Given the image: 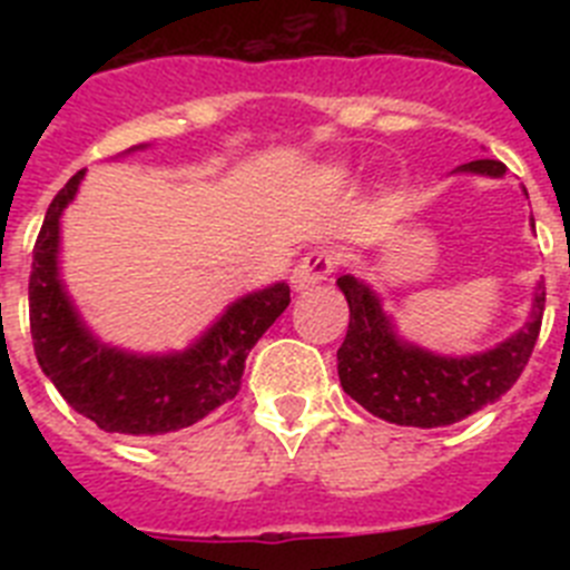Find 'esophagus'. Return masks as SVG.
Listing matches in <instances>:
<instances>
[{
    "label": "esophagus",
    "instance_id": "1",
    "mask_svg": "<svg viewBox=\"0 0 570 570\" xmlns=\"http://www.w3.org/2000/svg\"><path fill=\"white\" fill-rule=\"evenodd\" d=\"M336 268V254L331 248H314L302 256L299 265L294 268V288L305 291L320 285L322 279H328Z\"/></svg>",
    "mask_w": 570,
    "mask_h": 570
}]
</instances>
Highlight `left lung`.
<instances>
[{"label":"left lung","mask_w":570,"mask_h":570,"mask_svg":"<svg viewBox=\"0 0 570 570\" xmlns=\"http://www.w3.org/2000/svg\"><path fill=\"white\" fill-rule=\"evenodd\" d=\"M462 170L502 176L505 165L473 159ZM336 285L351 308L345 342L336 351L345 394L380 420L414 428L454 425L511 391L531 360L546 311V288L540 285L531 322L520 334L488 354L445 360L396 342L380 299L356 276H340Z\"/></svg>","instance_id":"1"}]
</instances>
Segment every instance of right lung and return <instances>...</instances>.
<instances>
[{"mask_svg": "<svg viewBox=\"0 0 570 570\" xmlns=\"http://www.w3.org/2000/svg\"><path fill=\"white\" fill-rule=\"evenodd\" d=\"M85 170L53 196L33 245L28 282L30 336L50 382L77 414L110 434H168L234 400L245 360L259 336L288 308L285 282L234 302L208 336L176 356H128L99 345L70 308L57 276L59 216L73 199Z\"/></svg>", "mask_w": 570, "mask_h": 570, "instance_id": "1", "label": "right lung"}]
</instances>
